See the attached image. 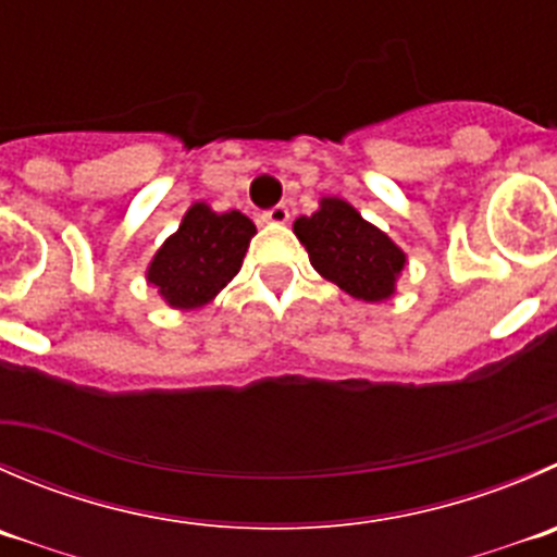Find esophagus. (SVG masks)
<instances>
[{
  "label": "esophagus",
  "mask_w": 557,
  "mask_h": 557,
  "mask_svg": "<svg viewBox=\"0 0 557 557\" xmlns=\"http://www.w3.org/2000/svg\"><path fill=\"white\" fill-rule=\"evenodd\" d=\"M288 218H290V212H288V207H283V203H277V207H272L269 212L261 214L263 223H274V225L288 223Z\"/></svg>",
  "instance_id": "1"
}]
</instances>
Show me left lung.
<instances>
[{
	"label": "left lung",
	"mask_w": 557,
	"mask_h": 557,
	"mask_svg": "<svg viewBox=\"0 0 557 557\" xmlns=\"http://www.w3.org/2000/svg\"><path fill=\"white\" fill-rule=\"evenodd\" d=\"M312 269L359 301H386L397 290L408 256L367 223L345 198L323 196L310 218L294 223Z\"/></svg>",
	"instance_id": "obj_1"
}]
</instances>
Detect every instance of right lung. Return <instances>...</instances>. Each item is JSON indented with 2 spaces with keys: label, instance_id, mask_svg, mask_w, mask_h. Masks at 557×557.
<instances>
[{
  "label": "right lung",
  "instance_id": "add662e5",
  "mask_svg": "<svg viewBox=\"0 0 557 557\" xmlns=\"http://www.w3.org/2000/svg\"><path fill=\"white\" fill-rule=\"evenodd\" d=\"M256 225L242 212L196 201L147 267V283L174 310L209 305L239 274Z\"/></svg>",
  "mask_w": 557,
  "mask_h": 557
}]
</instances>
